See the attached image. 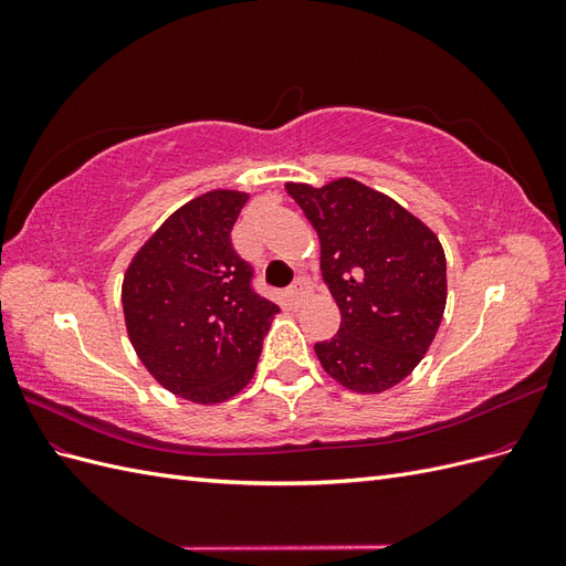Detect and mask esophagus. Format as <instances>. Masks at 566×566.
<instances>
[{"instance_id":"34e87169","label":"esophagus","mask_w":566,"mask_h":566,"mask_svg":"<svg viewBox=\"0 0 566 566\" xmlns=\"http://www.w3.org/2000/svg\"><path fill=\"white\" fill-rule=\"evenodd\" d=\"M306 295H310V279L300 276V279H295V283H293V285H290V290H287V300L293 302V304H297V302H302Z\"/></svg>"}]
</instances>
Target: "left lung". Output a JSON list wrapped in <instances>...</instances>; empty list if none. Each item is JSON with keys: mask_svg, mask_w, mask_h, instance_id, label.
<instances>
[{"mask_svg": "<svg viewBox=\"0 0 566 566\" xmlns=\"http://www.w3.org/2000/svg\"><path fill=\"white\" fill-rule=\"evenodd\" d=\"M321 241L339 331L316 342L323 370L358 394L399 385L422 361L447 310V256L432 229L356 179L285 184Z\"/></svg>", "mask_w": 566, "mask_h": 566, "instance_id": "left-lung-1", "label": "left lung"}]
</instances>
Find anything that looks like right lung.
<instances>
[{
    "instance_id": "1",
    "label": "right lung",
    "mask_w": 566,
    "mask_h": 566,
    "mask_svg": "<svg viewBox=\"0 0 566 566\" xmlns=\"http://www.w3.org/2000/svg\"><path fill=\"white\" fill-rule=\"evenodd\" d=\"M248 193L210 191L179 208L134 254L123 310L136 356L165 389L193 403L235 397L254 375L281 310L252 290L231 229Z\"/></svg>"
}]
</instances>
